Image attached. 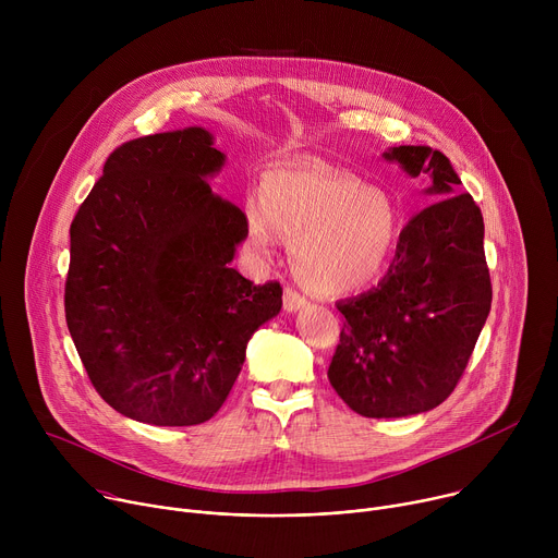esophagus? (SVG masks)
Here are the masks:
<instances>
[{
  "label": "esophagus",
  "mask_w": 558,
  "mask_h": 558,
  "mask_svg": "<svg viewBox=\"0 0 558 558\" xmlns=\"http://www.w3.org/2000/svg\"><path fill=\"white\" fill-rule=\"evenodd\" d=\"M306 304H308V300H306L300 291H295V289H291V287L284 289V308H287L289 313H295V311L304 308Z\"/></svg>",
  "instance_id": "1"
}]
</instances>
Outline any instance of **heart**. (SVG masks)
Segmentation results:
<instances>
[{"label":"heart","mask_w":558,"mask_h":558,"mask_svg":"<svg viewBox=\"0 0 558 558\" xmlns=\"http://www.w3.org/2000/svg\"><path fill=\"white\" fill-rule=\"evenodd\" d=\"M247 243L269 256L295 238L293 258L315 291L353 293L377 280L400 238L392 198L357 177L313 161L267 170L260 196L243 203Z\"/></svg>","instance_id":"obj_1"}]
</instances>
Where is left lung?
<instances>
[{"mask_svg":"<svg viewBox=\"0 0 558 558\" xmlns=\"http://www.w3.org/2000/svg\"><path fill=\"white\" fill-rule=\"evenodd\" d=\"M409 177H428V207L402 229L395 258L371 291L338 302L347 317L329 381L364 417L433 411L454 390L493 302L484 216L448 158L428 145L384 151Z\"/></svg>","mask_w":558,"mask_h":558,"instance_id":"left-lung-1","label":"left lung"}]
</instances>
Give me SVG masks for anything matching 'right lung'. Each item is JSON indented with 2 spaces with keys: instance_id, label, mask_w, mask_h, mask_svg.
Masks as SVG:
<instances>
[{
  "instance_id": "obj_1",
  "label": "right lung",
  "mask_w": 558,
  "mask_h": 558,
  "mask_svg": "<svg viewBox=\"0 0 558 558\" xmlns=\"http://www.w3.org/2000/svg\"><path fill=\"white\" fill-rule=\"evenodd\" d=\"M222 166L205 128L128 141L70 225L68 331L104 402L130 420H211L250 338L280 313V282L229 267L247 233L207 183Z\"/></svg>"
}]
</instances>
